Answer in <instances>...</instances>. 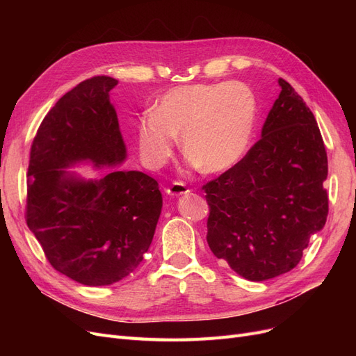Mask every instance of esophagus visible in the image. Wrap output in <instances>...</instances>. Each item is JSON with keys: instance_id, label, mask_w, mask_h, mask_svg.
I'll list each match as a JSON object with an SVG mask.
<instances>
[{"instance_id": "esophagus-1", "label": "esophagus", "mask_w": 356, "mask_h": 356, "mask_svg": "<svg viewBox=\"0 0 356 356\" xmlns=\"http://www.w3.org/2000/svg\"><path fill=\"white\" fill-rule=\"evenodd\" d=\"M166 193L169 196H181V195H186V193H188V188L187 186L184 184V182L181 181H174L172 184L166 188Z\"/></svg>"}]
</instances>
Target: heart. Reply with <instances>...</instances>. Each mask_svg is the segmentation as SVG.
Masks as SVG:
<instances>
[{"label": "heart", "mask_w": 356, "mask_h": 356, "mask_svg": "<svg viewBox=\"0 0 356 356\" xmlns=\"http://www.w3.org/2000/svg\"><path fill=\"white\" fill-rule=\"evenodd\" d=\"M258 114L254 90L242 81L178 86L138 120V141L152 166L163 165L178 134L193 163L207 172L234 166L250 147Z\"/></svg>", "instance_id": "1"}]
</instances>
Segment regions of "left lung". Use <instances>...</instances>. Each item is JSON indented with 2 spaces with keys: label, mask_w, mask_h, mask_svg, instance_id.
I'll return each mask as SVG.
<instances>
[{
  "label": "left lung",
  "mask_w": 356,
  "mask_h": 356,
  "mask_svg": "<svg viewBox=\"0 0 356 356\" xmlns=\"http://www.w3.org/2000/svg\"><path fill=\"white\" fill-rule=\"evenodd\" d=\"M277 81L261 138L202 187L211 251L257 282L293 270L328 215V160L315 115L293 86Z\"/></svg>",
  "instance_id": "left-lung-1"
}]
</instances>
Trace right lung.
I'll use <instances>...</instances> for the list:
<instances>
[{"label":"right lung","mask_w":356,"mask_h":356,"mask_svg":"<svg viewBox=\"0 0 356 356\" xmlns=\"http://www.w3.org/2000/svg\"><path fill=\"white\" fill-rule=\"evenodd\" d=\"M98 75L65 93L41 122L31 145L25 218L55 270L102 286L122 281L144 260L161 212L157 181L111 169L81 179L70 166L89 160L115 166L126 159L110 90Z\"/></svg>","instance_id":"obj_1"}]
</instances>
